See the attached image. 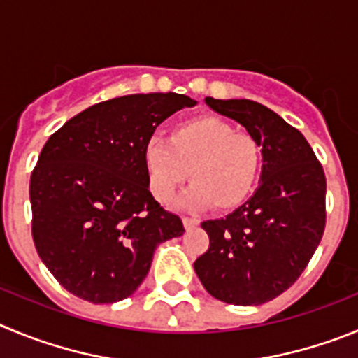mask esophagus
Segmentation results:
<instances>
[{
  "label": "esophagus",
  "instance_id": "34e87169",
  "mask_svg": "<svg viewBox=\"0 0 358 358\" xmlns=\"http://www.w3.org/2000/svg\"><path fill=\"white\" fill-rule=\"evenodd\" d=\"M182 219H183V227H185L187 230H191V228L198 227V224H199V219L191 217V215H183Z\"/></svg>",
  "mask_w": 358,
  "mask_h": 358
}]
</instances>
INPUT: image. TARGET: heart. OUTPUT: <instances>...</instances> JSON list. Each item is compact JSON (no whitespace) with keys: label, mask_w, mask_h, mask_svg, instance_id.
<instances>
[{"label":"heart","mask_w":358,"mask_h":358,"mask_svg":"<svg viewBox=\"0 0 358 358\" xmlns=\"http://www.w3.org/2000/svg\"><path fill=\"white\" fill-rule=\"evenodd\" d=\"M144 166L159 201H169L191 171L187 203L224 212L243 205L255 189L262 148L250 134L205 115L175 124L167 141H150L144 148Z\"/></svg>","instance_id":"1"}]
</instances>
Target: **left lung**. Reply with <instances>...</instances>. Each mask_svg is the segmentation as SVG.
<instances>
[{"mask_svg": "<svg viewBox=\"0 0 358 358\" xmlns=\"http://www.w3.org/2000/svg\"><path fill=\"white\" fill-rule=\"evenodd\" d=\"M205 103L255 137L264 164L255 194L227 217L201 223L210 244L194 271L219 301L262 305L291 287L320 246L327 223L323 166L303 135L260 103Z\"/></svg>", "mask_w": 358, "mask_h": 358, "instance_id": "1", "label": "left lung"}]
</instances>
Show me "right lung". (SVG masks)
<instances>
[{
    "instance_id": "1",
    "label": "right lung",
    "mask_w": 358,
    "mask_h": 358,
    "mask_svg": "<svg viewBox=\"0 0 358 358\" xmlns=\"http://www.w3.org/2000/svg\"><path fill=\"white\" fill-rule=\"evenodd\" d=\"M194 105L176 92L107 99L44 144L30 178L31 235L71 294L91 303L128 298L146 278L155 248L185 231L151 196L144 148L164 119Z\"/></svg>"
}]
</instances>
